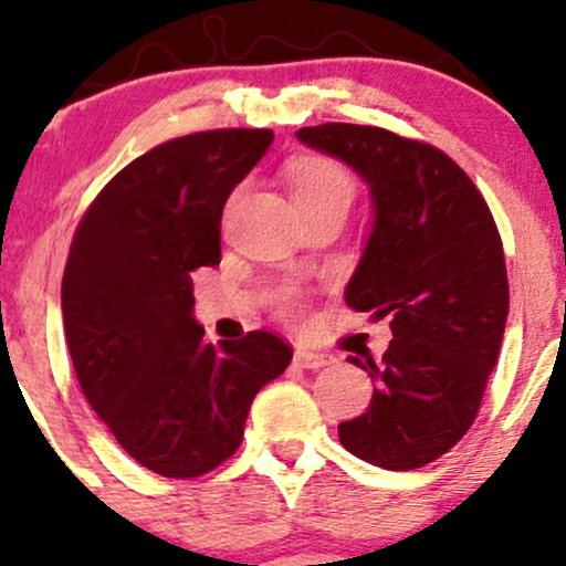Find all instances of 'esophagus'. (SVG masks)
Returning <instances> with one entry per match:
<instances>
[{"mask_svg": "<svg viewBox=\"0 0 566 566\" xmlns=\"http://www.w3.org/2000/svg\"><path fill=\"white\" fill-rule=\"evenodd\" d=\"M329 361H333V356H329V354H316V350H308V348H297L295 350V365L297 367L319 369V367H327Z\"/></svg>", "mask_w": 566, "mask_h": 566, "instance_id": "obj_1", "label": "esophagus"}]
</instances>
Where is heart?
Returning <instances> with one entry per match:
<instances>
[{"label":"heart","mask_w":566,"mask_h":566,"mask_svg":"<svg viewBox=\"0 0 566 566\" xmlns=\"http://www.w3.org/2000/svg\"><path fill=\"white\" fill-rule=\"evenodd\" d=\"M292 197L297 207L327 205V201H346L354 199L356 184L340 161L329 157H301L290 167ZM276 305L284 316L292 322H301L305 316V301L295 287H284L276 292Z\"/></svg>","instance_id":"b5f03b06"}]
</instances>
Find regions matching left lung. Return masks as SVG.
<instances>
[{"label":"left lung","mask_w":566,"mask_h":566,"mask_svg":"<svg viewBox=\"0 0 566 566\" xmlns=\"http://www.w3.org/2000/svg\"><path fill=\"white\" fill-rule=\"evenodd\" d=\"M297 140L346 161L369 186L373 231L346 303L391 319L380 361L348 356L375 382L369 409L337 426L350 454L412 471L465 437L509 316L503 242L473 180L428 143L329 122Z\"/></svg>","instance_id":"1"}]
</instances>
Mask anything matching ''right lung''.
I'll use <instances>...</instances> for the list:
<instances>
[{
	"mask_svg": "<svg viewBox=\"0 0 566 566\" xmlns=\"http://www.w3.org/2000/svg\"><path fill=\"white\" fill-rule=\"evenodd\" d=\"M271 129L161 143L114 175L84 212L63 271V327L84 399L143 469L193 479L242 444L247 412L292 348L265 329L205 343L191 271L220 263L233 186Z\"/></svg>",
	"mask_w": 566,
	"mask_h": 566,
	"instance_id": "obj_1",
	"label": "right lung"
}]
</instances>
